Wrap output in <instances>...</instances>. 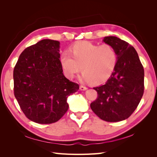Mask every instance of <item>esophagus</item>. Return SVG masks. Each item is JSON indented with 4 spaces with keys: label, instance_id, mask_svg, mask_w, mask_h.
<instances>
[{
    "label": "esophagus",
    "instance_id": "34e87169",
    "mask_svg": "<svg viewBox=\"0 0 157 157\" xmlns=\"http://www.w3.org/2000/svg\"><path fill=\"white\" fill-rule=\"evenodd\" d=\"M80 90H87V87L84 86V85H80Z\"/></svg>",
    "mask_w": 157,
    "mask_h": 157
}]
</instances>
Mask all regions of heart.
<instances>
[{
    "label": "heart",
    "mask_w": 157,
    "mask_h": 157,
    "mask_svg": "<svg viewBox=\"0 0 157 157\" xmlns=\"http://www.w3.org/2000/svg\"><path fill=\"white\" fill-rule=\"evenodd\" d=\"M69 52H63L60 58L61 67L69 78H73L81 69L84 81L101 83L111 77L115 68L117 55L110 44L99 46L84 41L74 44Z\"/></svg>",
    "instance_id": "heart-1"
}]
</instances>
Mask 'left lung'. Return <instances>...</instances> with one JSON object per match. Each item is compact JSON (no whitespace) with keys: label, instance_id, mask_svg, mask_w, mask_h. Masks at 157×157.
Returning a JSON list of instances; mask_svg holds the SVG:
<instances>
[{"label":"left lung","instance_id":"1","mask_svg":"<svg viewBox=\"0 0 157 157\" xmlns=\"http://www.w3.org/2000/svg\"><path fill=\"white\" fill-rule=\"evenodd\" d=\"M103 41L115 49L117 61L111 77L105 84L94 88L98 98L90 107L101 119L118 122L136 110L144 92V69L135 48L116 36L104 37Z\"/></svg>","mask_w":157,"mask_h":157}]
</instances>
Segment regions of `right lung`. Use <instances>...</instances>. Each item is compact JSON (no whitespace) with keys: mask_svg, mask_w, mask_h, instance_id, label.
<instances>
[{"mask_svg":"<svg viewBox=\"0 0 157 157\" xmlns=\"http://www.w3.org/2000/svg\"><path fill=\"white\" fill-rule=\"evenodd\" d=\"M59 58V42L50 39L27 47L19 57L13 69L14 96L31 121H58L69 109L68 96L79 89L64 76Z\"/></svg>","mask_w":157,"mask_h":157,"instance_id":"obj_1","label":"right lung"}]
</instances>
